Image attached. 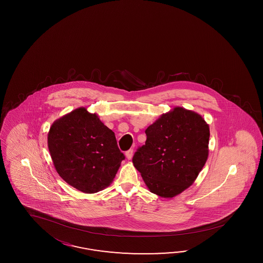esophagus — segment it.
Returning a JSON list of instances; mask_svg holds the SVG:
<instances>
[{
	"label": "esophagus",
	"mask_w": 263,
	"mask_h": 263,
	"mask_svg": "<svg viewBox=\"0 0 263 263\" xmlns=\"http://www.w3.org/2000/svg\"><path fill=\"white\" fill-rule=\"evenodd\" d=\"M133 153H134V151H133V149H129V151L125 152V156H126V158H127L128 160L131 159V158L133 157Z\"/></svg>",
	"instance_id": "1"
}]
</instances>
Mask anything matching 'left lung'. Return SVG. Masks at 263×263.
Masks as SVG:
<instances>
[{"instance_id": "8db88e82", "label": "left lung", "mask_w": 263, "mask_h": 263, "mask_svg": "<svg viewBox=\"0 0 263 263\" xmlns=\"http://www.w3.org/2000/svg\"><path fill=\"white\" fill-rule=\"evenodd\" d=\"M145 134L133 164L152 193L174 198L194 183L206 162L209 126L199 114L176 107Z\"/></svg>"}]
</instances>
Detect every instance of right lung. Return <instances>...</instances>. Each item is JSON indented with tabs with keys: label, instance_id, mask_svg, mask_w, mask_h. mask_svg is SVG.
<instances>
[{
	"label": "right lung",
	"instance_id": "1",
	"mask_svg": "<svg viewBox=\"0 0 263 263\" xmlns=\"http://www.w3.org/2000/svg\"><path fill=\"white\" fill-rule=\"evenodd\" d=\"M48 148L60 176L88 194L108 187L125 159L115 133L85 108L76 109L52 124Z\"/></svg>",
	"mask_w": 263,
	"mask_h": 263
}]
</instances>
